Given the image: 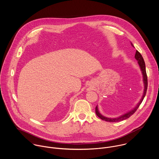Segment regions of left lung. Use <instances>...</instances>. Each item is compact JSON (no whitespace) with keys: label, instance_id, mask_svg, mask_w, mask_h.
Masks as SVG:
<instances>
[{"label":"left lung","instance_id":"8db88e82","mask_svg":"<svg viewBox=\"0 0 159 159\" xmlns=\"http://www.w3.org/2000/svg\"><path fill=\"white\" fill-rule=\"evenodd\" d=\"M131 45L134 47L133 44H132V43H131ZM134 58L135 59L138 61V63L140 66V70L142 71V74L143 75V85H144V90H143V96L140 99V101H139V102L137 104L133 109H132L131 110L129 111L128 112H126L125 114L121 115L119 117H116V118H107L106 117L104 116H103L102 115H101L99 109H98V106L97 105V106L96 107V113L98 117H99L101 120L106 121H109V122H118V121H121L125 120L128 119V118H129L132 115H133L134 113L135 112V111L137 110V109L139 108V107L140 106V105L141 104L142 102L143 101L145 95H146V93H147V85H148V82H147V73H146V69H145V63L144 61V60L142 56V55L137 50L135 53V55H134Z\"/></svg>","mask_w":159,"mask_h":159}]
</instances>
